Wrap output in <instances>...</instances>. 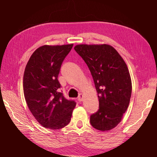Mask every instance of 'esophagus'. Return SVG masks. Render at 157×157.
I'll use <instances>...</instances> for the list:
<instances>
[{"mask_svg":"<svg viewBox=\"0 0 157 157\" xmlns=\"http://www.w3.org/2000/svg\"><path fill=\"white\" fill-rule=\"evenodd\" d=\"M83 98H84L83 95H82V94H79V96H78V101H79V102H81V101L83 100Z\"/></svg>","mask_w":157,"mask_h":157,"instance_id":"1","label":"esophagus"}]
</instances>
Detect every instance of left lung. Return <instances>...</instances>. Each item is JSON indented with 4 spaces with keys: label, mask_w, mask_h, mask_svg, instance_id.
Masks as SVG:
<instances>
[{
    "label": "left lung",
    "mask_w": 157,
    "mask_h": 157,
    "mask_svg": "<svg viewBox=\"0 0 157 157\" xmlns=\"http://www.w3.org/2000/svg\"><path fill=\"white\" fill-rule=\"evenodd\" d=\"M74 49L88 66L99 99V109L90 116V123L100 131L113 129L121 121L132 95L127 64L109 45L81 44Z\"/></svg>",
    "instance_id": "1"
}]
</instances>
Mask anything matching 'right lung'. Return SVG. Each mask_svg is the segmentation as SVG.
Returning a JSON list of instances; mask_svg holds the SVG:
<instances>
[{
  "mask_svg": "<svg viewBox=\"0 0 157 157\" xmlns=\"http://www.w3.org/2000/svg\"><path fill=\"white\" fill-rule=\"evenodd\" d=\"M73 44L43 46L32 55L23 75V92L29 109L42 126L53 130L70 123L75 101L60 92L58 81L63 61Z\"/></svg>",
  "mask_w": 157,
  "mask_h": 157,
  "instance_id": "1",
  "label": "right lung"
}]
</instances>
